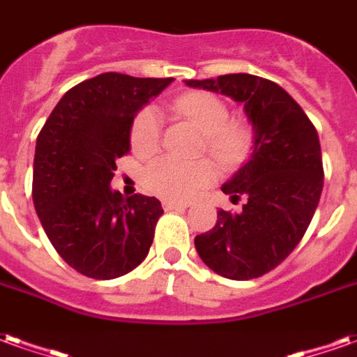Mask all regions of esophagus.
Segmentation results:
<instances>
[{"label":"esophagus","mask_w":357,"mask_h":357,"mask_svg":"<svg viewBox=\"0 0 357 357\" xmlns=\"http://www.w3.org/2000/svg\"><path fill=\"white\" fill-rule=\"evenodd\" d=\"M190 204L186 202H171V199H165L163 202V209L165 211H178V209H188Z\"/></svg>","instance_id":"esophagus-1"}]
</instances>
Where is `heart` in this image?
Returning <instances> with one entry per match:
<instances>
[{
  "instance_id": "1",
  "label": "heart",
  "mask_w": 357,
  "mask_h": 357,
  "mask_svg": "<svg viewBox=\"0 0 357 357\" xmlns=\"http://www.w3.org/2000/svg\"><path fill=\"white\" fill-rule=\"evenodd\" d=\"M175 110L190 119L204 132L205 150L220 167H230L247 155L251 135L243 125L230 121V110L218 96L211 93H188L176 98ZM161 119L158 112L144 108L137 114L131 127V148L140 160H150L160 152ZM146 186L153 194L167 199L186 202L197 196L215 178L209 161H184L163 158L146 169Z\"/></svg>"
}]
</instances>
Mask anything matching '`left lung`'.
Segmentation results:
<instances>
[{
    "mask_svg": "<svg viewBox=\"0 0 357 357\" xmlns=\"http://www.w3.org/2000/svg\"><path fill=\"white\" fill-rule=\"evenodd\" d=\"M243 104L253 123V153L222 192L245 199L239 213L218 211L217 225L196 236L197 255L228 280H253L287 259L308 230L324 190V163L314 123L278 83L251 74L188 79Z\"/></svg>",
    "mask_w": 357,
    "mask_h": 357,
    "instance_id": "left-lung-1",
    "label": "left lung"
}]
</instances>
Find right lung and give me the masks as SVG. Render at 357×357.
Here are the masks:
<instances>
[{
	"label": "right lung",
	"instance_id": "add662e5",
	"mask_svg": "<svg viewBox=\"0 0 357 357\" xmlns=\"http://www.w3.org/2000/svg\"><path fill=\"white\" fill-rule=\"evenodd\" d=\"M173 77L106 72L62 96L36 142L32 197L47 238L66 264L114 280L146 259L163 215L160 199L110 188L129 153L132 119Z\"/></svg>",
	"mask_w": 357,
	"mask_h": 357
}]
</instances>
